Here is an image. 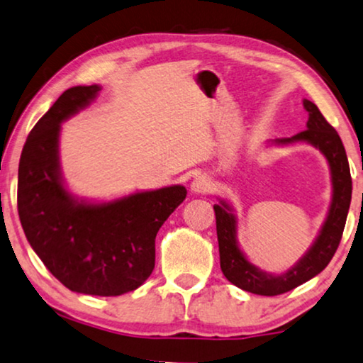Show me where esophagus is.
Listing matches in <instances>:
<instances>
[{
  "mask_svg": "<svg viewBox=\"0 0 363 363\" xmlns=\"http://www.w3.org/2000/svg\"><path fill=\"white\" fill-rule=\"evenodd\" d=\"M211 189H212V181L211 177L206 174L197 176L196 179L191 182V191L194 194H208L211 192Z\"/></svg>",
  "mask_w": 363,
  "mask_h": 363,
  "instance_id": "1",
  "label": "esophagus"
}]
</instances>
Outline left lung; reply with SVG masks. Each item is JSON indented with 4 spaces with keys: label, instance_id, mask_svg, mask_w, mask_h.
Wrapping results in <instances>:
<instances>
[{
    "label": "left lung",
    "instance_id": "1",
    "mask_svg": "<svg viewBox=\"0 0 363 363\" xmlns=\"http://www.w3.org/2000/svg\"><path fill=\"white\" fill-rule=\"evenodd\" d=\"M304 108L309 113L308 130L291 138H281L277 145L304 141L318 147L328 160L333 176V202L325 218L323 230L315 238L308 253L283 274H269L248 262L237 243V218L232 213L230 206L225 201L213 206L217 220L218 252H220L222 273L232 284L240 289L259 296H278L298 288L299 284L309 281L319 274L333 259L339 247L342 232H344L347 213H349L352 199V177L347 161L345 147L340 136L328 123L318 106L313 101L304 100Z\"/></svg>",
    "mask_w": 363,
    "mask_h": 363
}]
</instances>
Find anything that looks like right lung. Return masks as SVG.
<instances>
[{
	"label": "right lung",
	"instance_id": "right-lung-1",
	"mask_svg": "<svg viewBox=\"0 0 363 363\" xmlns=\"http://www.w3.org/2000/svg\"><path fill=\"white\" fill-rule=\"evenodd\" d=\"M99 91V85L65 90L30 130L19 160L18 213L30 247L65 288L120 296L150 278L156 233L187 191L171 186L105 203L79 202L65 191L59 166L60 123Z\"/></svg>",
	"mask_w": 363,
	"mask_h": 363
}]
</instances>
